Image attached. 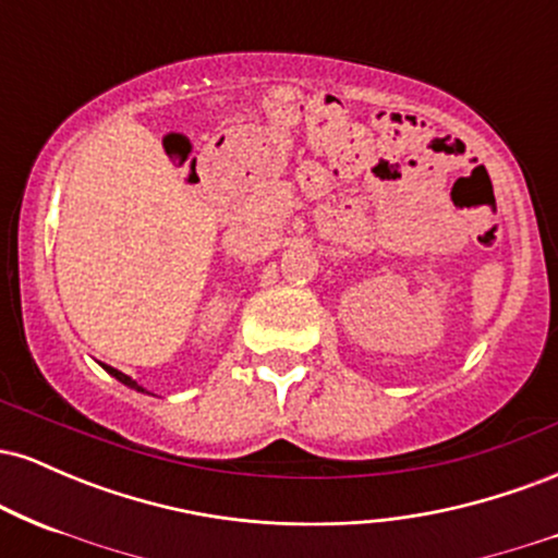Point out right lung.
Returning a JSON list of instances; mask_svg holds the SVG:
<instances>
[{
	"label": "right lung",
	"mask_w": 558,
	"mask_h": 558,
	"mask_svg": "<svg viewBox=\"0 0 558 558\" xmlns=\"http://www.w3.org/2000/svg\"><path fill=\"white\" fill-rule=\"evenodd\" d=\"M105 369H107V373H110L112 377H118V380H120V383H123V386H128V388H133V390H144V388H141V386H138V383H136V380H131V377H128V375H123V373H120V369H114V367H107V364H105Z\"/></svg>",
	"instance_id": "obj_1"
}]
</instances>
